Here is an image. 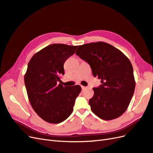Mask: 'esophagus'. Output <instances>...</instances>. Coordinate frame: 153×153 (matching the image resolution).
Segmentation results:
<instances>
[{"mask_svg":"<svg viewBox=\"0 0 153 153\" xmlns=\"http://www.w3.org/2000/svg\"><path fill=\"white\" fill-rule=\"evenodd\" d=\"M81 86V88H82V90H85V89H86V86Z\"/></svg>","mask_w":153,"mask_h":153,"instance_id":"esophagus-1","label":"esophagus"}]
</instances>
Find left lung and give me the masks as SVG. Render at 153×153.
Here are the masks:
<instances>
[{
	"label": "left lung",
	"instance_id": "8db88e82",
	"mask_svg": "<svg viewBox=\"0 0 153 153\" xmlns=\"http://www.w3.org/2000/svg\"><path fill=\"white\" fill-rule=\"evenodd\" d=\"M76 54L88 63L102 85L94 88L89 100L91 111L100 119L110 120L121 116L128 108L135 88L133 69L120 50L99 42L79 45Z\"/></svg>",
	"mask_w": 153,
	"mask_h": 153
}]
</instances>
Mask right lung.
<instances>
[{
    "label": "right lung",
    "mask_w": 153,
    "mask_h": 153,
    "mask_svg": "<svg viewBox=\"0 0 153 153\" xmlns=\"http://www.w3.org/2000/svg\"><path fill=\"white\" fill-rule=\"evenodd\" d=\"M77 46L61 43L48 45L34 54L24 76L29 101L38 115L47 123L58 124L73 111L75 100L81 91L79 85L63 86L64 63L75 53Z\"/></svg>",
    "instance_id": "1"
}]
</instances>
